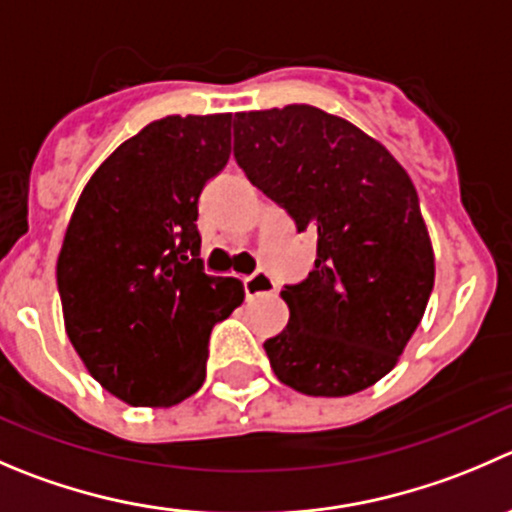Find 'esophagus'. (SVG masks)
Masks as SVG:
<instances>
[{
	"mask_svg": "<svg viewBox=\"0 0 512 512\" xmlns=\"http://www.w3.org/2000/svg\"><path fill=\"white\" fill-rule=\"evenodd\" d=\"M242 287H245L247 300H252V297L272 295V292H275V280H272L267 272L257 270V272H252V275L242 277Z\"/></svg>",
	"mask_w": 512,
	"mask_h": 512,
	"instance_id": "34e87169",
	"label": "esophagus"
}]
</instances>
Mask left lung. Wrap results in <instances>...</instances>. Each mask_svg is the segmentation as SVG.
I'll return each mask as SVG.
<instances>
[{
  "instance_id": "obj_1",
  "label": "left lung",
  "mask_w": 512,
  "mask_h": 512,
  "mask_svg": "<svg viewBox=\"0 0 512 512\" xmlns=\"http://www.w3.org/2000/svg\"><path fill=\"white\" fill-rule=\"evenodd\" d=\"M235 160L317 235L310 275L280 292L290 322L265 340L277 380L312 398L375 385L423 320L435 255L408 172L347 119L310 104L235 114Z\"/></svg>"
}]
</instances>
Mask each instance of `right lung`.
Segmentation results:
<instances>
[{
	"label": "right lung",
	"mask_w": 512,
	"mask_h": 512,
	"mask_svg": "<svg viewBox=\"0 0 512 512\" xmlns=\"http://www.w3.org/2000/svg\"><path fill=\"white\" fill-rule=\"evenodd\" d=\"M232 114H170L117 147L79 195L57 287L89 375L135 408H170L205 382L212 327L245 300L205 275L197 200L232 150Z\"/></svg>",
	"instance_id": "1"
}]
</instances>
